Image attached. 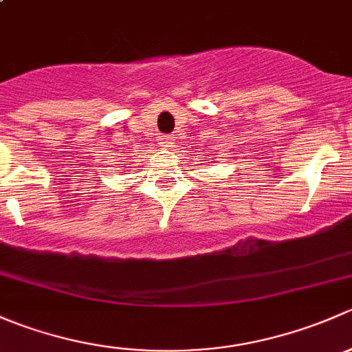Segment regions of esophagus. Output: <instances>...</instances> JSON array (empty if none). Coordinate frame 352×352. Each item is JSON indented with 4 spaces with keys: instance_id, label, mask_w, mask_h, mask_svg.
<instances>
[{
    "instance_id": "esophagus-1",
    "label": "esophagus",
    "mask_w": 352,
    "mask_h": 352,
    "mask_svg": "<svg viewBox=\"0 0 352 352\" xmlns=\"http://www.w3.org/2000/svg\"><path fill=\"white\" fill-rule=\"evenodd\" d=\"M160 143H162V146H163V148H173V138H170V136H163V138H162V141H160Z\"/></svg>"
}]
</instances>
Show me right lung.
<instances>
[{
    "label": "right lung",
    "instance_id": "1",
    "mask_svg": "<svg viewBox=\"0 0 352 352\" xmlns=\"http://www.w3.org/2000/svg\"><path fill=\"white\" fill-rule=\"evenodd\" d=\"M120 165H127V163H120Z\"/></svg>",
    "mask_w": 352,
    "mask_h": 352
}]
</instances>
